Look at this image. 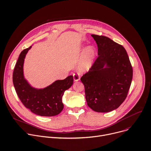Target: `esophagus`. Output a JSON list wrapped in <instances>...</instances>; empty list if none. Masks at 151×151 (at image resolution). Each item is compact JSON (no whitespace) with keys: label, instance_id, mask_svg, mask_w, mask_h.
<instances>
[{"label":"esophagus","instance_id":"esophagus-1","mask_svg":"<svg viewBox=\"0 0 151 151\" xmlns=\"http://www.w3.org/2000/svg\"><path fill=\"white\" fill-rule=\"evenodd\" d=\"M73 78H74V80L75 81H77L80 80V76L78 74H74Z\"/></svg>","mask_w":151,"mask_h":151}]
</instances>
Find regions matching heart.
<instances>
[{
    "instance_id": "b5f03b06",
    "label": "heart",
    "mask_w": 151,
    "mask_h": 151,
    "mask_svg": "<svg viewBox=\"0 0 151 151\" xmlns=\"http://www.w3.org/2000/svg\"><path fill=\"white\" fill-rule=\"evenodd\" d=\"M85 47H83V50ZM95 56V50L92 47H88L83 52L81 62L78 66L80 72H85L88 71L92 65L93 59Z\"/></svg>"
}]
</instances>
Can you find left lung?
Returning a JSON list of instances; mask_svg holds the SVG:
<instances>
[{
	"mask_svg": "<svg viewBox=\"0 0 151 151\" xmlns=\"http://www.w3.org/2000/svg\"><path fill=\"white\" fill-rule=\"evenodd\" d=\"M98 46V58L80 80L88 106L96 112L118 109L127 96L132 68L124 47L105 36L91 35Z\"/></svg>",
	"mask_w": 151,
	"mask_h": 151,
	"instance_id": "left-lung-1",
	"label": "left lung"
}]
</instances>
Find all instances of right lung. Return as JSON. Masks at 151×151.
<instances>
[{
	"label": "right lung",
	"instance_id": "1",
	"mask_svg": "<svg viewBox=\"0 0 151 151\" xmlns=\"http://www.w3.org/2000/svg\"><path fill=\"white\" fill-rule=\"evenodd\" d=\"M32 46L23 50L19 55L13 71V84L20 101L32 113L41 116H53L63 109L62 96L73 84V76L55 81L44 89L32 88L23 76V63L26 55Z\"/></svg>",
	"mask_w": 151,
	"mask_h": 151
}]
</instances>
